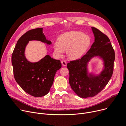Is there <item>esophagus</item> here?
<instances>
[{
	"instance_id": "1",
	"label": "esophagus",
	"mask_w": 126,
	"mask_h": 126,
	"mask_svg": "<svg viewBox=\"0 0 126 126\" xmlns=\"http://www.w3.org/2000/svg\"><path fill=\"white\" fill-rule=\"evenodd\" d=\"M61 63H62V65H63L64 66H66V65H67V63H66V62L65 60H62V61H61Z\"/></svg>"
}]
</instances>
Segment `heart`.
<instances>
[{"label":"heart","instance_id":"b5f03b06","mask_svg":"<svg viewBox=\"0 0 126 126\" xmlns=\"http://www.w3.org/2000/svg\"><path fill=\"white\" fill-rule=\"evenodd\" d=\"M91 43V38L80 32L72 31L64 33L58 38V42L54 44V53L60 57L67 50L69 58L75 59L80 58L87 51Z\"/></svg>","mask_w":126,"mask_h":126}]
</instances>
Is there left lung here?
<instances>
[{
  "instance_id": "1",
  "label": "left lung",
  "mask_w": 126,
  "mask_h": 126,
  "mask_svg": "<svg viewBox=\"0 0 126 126\" xmlns=\"http://www.w3.org/2000/svg\"><path fill=\"white\" fill-rule=\"evenodd\" d=\"M95 41L90 49L79 59L67 65L69 82L71 88L80 97L97 95L107 85L112 75L115 54L108 37L97 29L92 27ZM99 55L104 61L105 69L97 77L87 75V63L94 56Z\"/></svg>"
}]
</instances>
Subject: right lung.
Wrapping results in <instances>:
<instances>
[{
    "label": "right lung",
    "mask_w": 126,
    "mask_h": 126,
    "mask_svg": "<svg viewBox=\"0 0 126 126\" xmlns=\"http://www.w3.org/2000/svg\"><path fill=\"white\" fill-rule=\"evenodd\" d=\"M37 40L50 45L43 33V29L28 31L17 41L11 56L14 77L25 92L35 97L46 95L50 90L56 71L62 67L59 60L46 55L40 61L31 63L25 56V50L29 41Z\"/></svg>",
    "instance_id": "obj_1"
}]
</instances>
